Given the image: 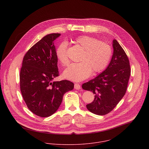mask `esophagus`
I'll list each match as a JSON object with an SVG mask.
<instances>
[{"instance_id": "esophagus-1", "label": "esophagus", "mask_w": 149, "mask_h": 149, "mask_svg": "<svg viewBox=\"0 0 149 149\" xmlns=\"http://www.w3.org/2000/svg\"><path fill=\"white\" fill-rule=\"evenodd\" d=\"M74 89H77V90H79V89H80L81 88V86H80V85L79 84H77V83L74 84Z\"/></svg>"}]
</instances>
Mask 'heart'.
<instances>
[{
    "instance_id": "1",
    "label": "heart",
    "mask_w": 149,
    "mask_h": 149,
    "mask_svg": "<svg viewBox=\"0 0 149 149\" xmlns=\"http://www.w3.org/2000/svg\"><path fill=\"white\" fill-rule=\"evenodd\" d=\"M76 46L83 50L79 63L72 64L64 72V77L68 79L80 81L88 77L92 72L100 73L106 68L112 56V49L106 43L88 36L76 38L73 41ZM56 56L63 66L69 64L67 54V44L61 42L57 47Z\"/></svg>"
}]
</instances>
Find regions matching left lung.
I'll use <instances>...</instances> for the list:
<instances>
[{
  "mask_svg": "<svg viewBox=\"0 0 149 149\" xmlns=\"http://www.w3.org/2000/svg\"><path fill=\"white\" fill-rule=\"evenodd\" d=\"M112 46L113 55L106 70L82 85L83 89L95 94L93 101L86 106L90 112L98 115L108 113L119 103L126 92L131 74L125 50L116 40H113Z\"/></svg>",
  "mask_w": 149,
  "mask_h": 149,
  "instance_id": "1",
  "label": "left lung"
}]
</instances>
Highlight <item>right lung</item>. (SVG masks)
I'll return each instance as SVG.
<instances>
[{
  "mask_svg": "<svg viewBox=\"0 0 149 149\" xmlns=\"http://www.w3.org/2000/svg\"><path fill=\"white\" fill-rule=\"evenodd\" d=\"M61 34L46 35L25 54L20 72V88L28 108L40 117L55 113L64 94L73 89L68 80L52 81L59 76L54 41Z\"/></svg>",
  "mask_w": 149,
  "mask_h": 149,
  "instance_id": "obj_1",
  "label": "right lung"
}]
</instances>
